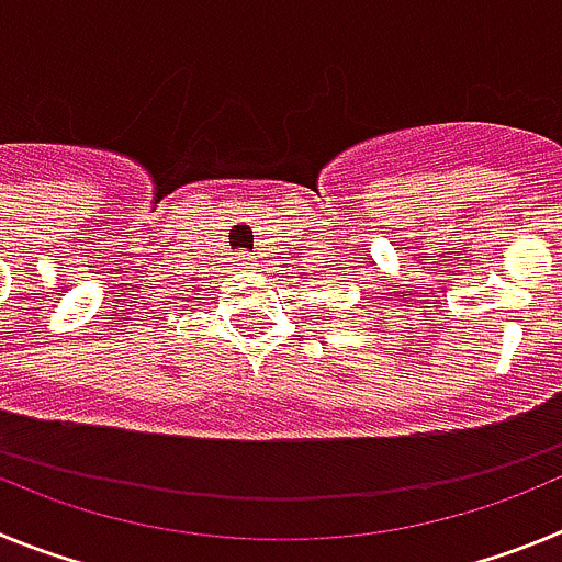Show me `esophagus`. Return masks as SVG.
<instances>
[{
	"mask_svg": "<svg viewBox=\"0 0 562 562\" xmlns=\"http://www.w3.org/2000/svg\"><path fill=\"white\" fill-rule=\"evenodd\" d=\"M236 261L238 265H250V256L247 252H236Z\"/></svg>",
	"mask_w": 562,
	"mask_h": 562,
	"instance_id": "esophagus-1",
	"label": "esophagus"
}]
</instances>
